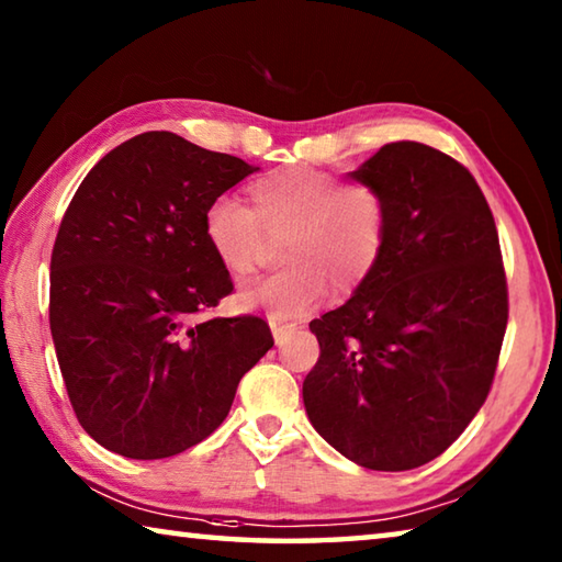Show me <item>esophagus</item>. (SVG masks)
<instances>
[{"label":"esophagus","instance_id":"obj_1","mask_svg":"<svg viewBox=\"0 0 562 562\" xmlns=\"http://www.w3.org/2000/svg\"><path fill=\"white\" fill-rule=\"evenodd\" d=\"M270 329H272V337H274V345L282 347L284 341H288V335H292L297 325H290V322H282V319H270Z\"/></svg>","mask_w":562,"mask_h":562}]
</instances>
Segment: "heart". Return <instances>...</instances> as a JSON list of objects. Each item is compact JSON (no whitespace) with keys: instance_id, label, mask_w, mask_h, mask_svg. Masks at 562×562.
I'll list each match as a JSON object with an SVG mask.
<instances>
[{"instance_id":"b5f03b06","label":"heart","mask_w":562,"mask_h":562,"mask_svg":"<svg viewBox=\"0 0 562 562\" xmlns=\"http://www.w3.org/2000/svg\"><path fill=\"white\" fill-rule=\"evenodd\" d=\"M252 211L231 195L205 207L203 237L235 280L258 265L265 235L282 240V272L237 292L243 310L274 319L302 317L327 297L359 290L382 262L389 237L384 195L367 183H347L325 170L292 166L252 180Z\"/></svg>"}]
</instances>
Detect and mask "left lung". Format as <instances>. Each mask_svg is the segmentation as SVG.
Wrapping results in <instances>:
<instances>
[{
	"label": "left lung",
	"mask_w": 562,
	"mask_h": 562,
	"mask_svg": "<svg viewBox=\"0 0 562 562\" xmlns=\"http://www.w3.org/2000/svg\"><path fill=\"white\" fill-rule=\"evenodd\" d=\"M347 176L384 195L386 250L310 322L319 359L304 412L357 465L408 471L449 449L488 396L508 322L498 233L473 176L431 146L386 144Z\"/></svg>",
	"instance_id": "obj_1"
}]
</instances>
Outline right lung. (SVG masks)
<instances>
[{
    "label": "right lung",
    "mask_w": 562,
    "mask_h": 562,
    "mask_svg": "<svg viewBox=\"0 0 562 562\" xmlns=\"http://www.w3.org/2000/svg\"><path fill=\"white\" fill-rule=\"evenodd\" d=\"M252 170L148 131L103 156L66 207L52 339L76 418L103 449L154 461L201 443L274 345L260 317H195L233 292L205 207Z\"/></svg>",
    "instance_id": "1"
}]
</instances>
